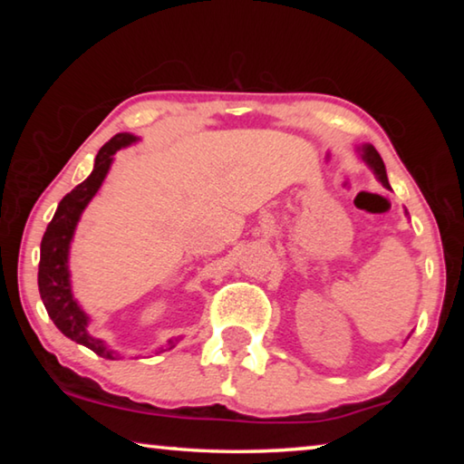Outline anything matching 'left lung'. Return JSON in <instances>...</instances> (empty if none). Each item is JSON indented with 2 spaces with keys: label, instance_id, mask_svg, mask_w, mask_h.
I'll return each mask as SVG.
<instances>
[{
  "label": "left lung",
  "instance_id": "obj_1",
  "mask_svg": "<svg viewBox=\"0 0 464 464\" xmlns=\"http://www.w3.org/2000/svg\"><path fill=\"white\" fill-rule=\"evenodd\" d=\"M360 151H362V160L368 163V166H371V169L374 171V176L379 178V182L384 188H391L389 186V179H387V169H384V163L381 160L379 151H376L372 145H362V149H360Z\"/></svg>",
  "mask_w": 464,
  "mask_h": 464
}]
</instances>
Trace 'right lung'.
<instances>
[{
  "instance_id": "right-lung-1",
  "label": "right lung",
  "mask_w": 464,
  "mask_h": 464,
  "mask_svg": "<svg viewBox=\"0 0 464 464\" xmlns=\"http://www.w3.org/2000/svg\"><path fill=\"white\" fill-rule=\"evenodd\" d=\"M139 140L130 132H119L108 143L100 149L96 155V163H93V171L83 179L80 186H75L65 198L59 202L57 213H54L53 221L46 227L41 243V264H38V293L44 303V309L53 319V324L59 327L63 335L69 340L85 345L98 356L106 360H119V354L110 350L108 345L98 340V337L90 335L88 324L90 317L85 311L77 304L75 296L72 293V280H69V246H72L73 233L77 221L88 207V202L96 196L102 182L112 163V155L122 147H129ZM178 340L168 342V350L176 345ZM163 352V348H161Z\"/></svg>"
}]
</instances>
